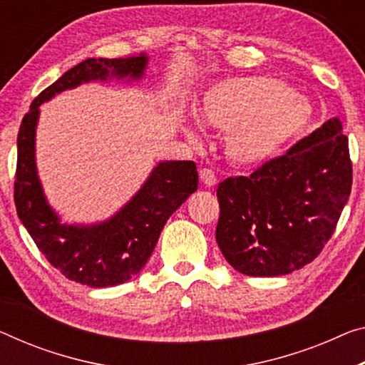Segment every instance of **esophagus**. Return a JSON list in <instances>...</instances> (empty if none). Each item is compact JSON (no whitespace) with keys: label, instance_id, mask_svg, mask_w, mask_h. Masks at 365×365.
I'll list each match as a JSON object with an SVG mask.
<instances>
[{"label":"esophagus","instance_id":"esophagus-1","mask_svg":"<svg viewBox=\"0 0 365 365\" xmlns=\"http://www.w3.org/2000/svg\"><path fill=\"white\" fill-rule=\"evenodd\" d=\"M199 178H200L202 184H205L207 187H214L217 184V176L214 175V171L207 170V168H204V170L199 171Z\"/></svg>","mask_w":365,"mask_h":365}]
</instances>
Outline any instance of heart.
Segmentation results:
<instances>
[{"instance_id":"1","label":"heart","mask_w":365,"mask_h":365,"mask_svg":"<svg viewBox=\"0 0 365 365\" xmlns=\"http://www.w3.org/2000/svg\"><path fill=\"white\" fill-rule=\"evenodd\" d=\"M195 115L202 125L225 130L223 150L230 163L257 168L276 160L307 130L313 109L284 81L253 76L210 86ZM186 132L197 138L195 128Z\"/></svg>"}]
</instances>
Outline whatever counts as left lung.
Returning <instances> with one entry per match:
<instances>
[{
	"label": "left lung",
	"mask_w": 365,
	"mask_h": 365,
	"mask_svg": "<svg viewBox=\"0 0 365 365\" xmlns=\"http://www.w3.org/2000/svg\"><path fill=\"white\" fill-rule=\"evenodd\" d=\"M351 186L349 143L333 117L251 176L218 184V248L246 276L299 271L331 238Z\"/></svg>",
	"instance_id": "8db88e82"
}]
</instances>
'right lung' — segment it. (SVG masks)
<instances>
[{
  "mask_svg": "<svg viewBox=\"0 0 365 365\" xmlns=\"http://www.w3.org/2000/svg\"><path fill=\"white\" fill-rule=\"evenodd\" d=\"M148 55L88 58L63 73L32 101L18 133L14 181L16 210L34 243L65 277L89 287L124 284L147 264L165 223L197 190L194 161H160L120 210L104 222L63 223L43 194L36 165V130L41 106L85 83L145 76Z\"/></svg>",
  "mask_w": 365,
  "mask_h": 365,
  "instance_id": "obj_1",
  "label": "right lung"
}]
</instances>
